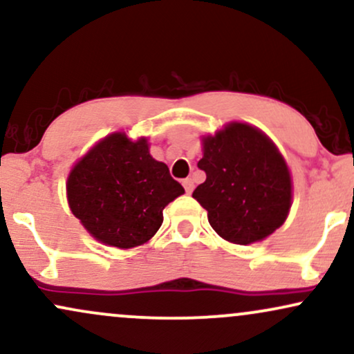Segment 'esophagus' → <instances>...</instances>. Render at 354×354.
<instances>
[{"label":"esophagus","instance_id":"obj_1","mask_svg":"<svg viewBox=\"0 0 354 354\" xmlns=\"http://www.w3.org/2000/svg\"><path fill=\"white\" fill-rule=\"evenodd\" d=\"M183 186H185L186 193H191V191H193V188H194L193 180H191V178H186V180H183Z\"/></svg>","mask_w":354,"mask_h":354}]
</instances>
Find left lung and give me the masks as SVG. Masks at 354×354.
Here are the masks:
<instances>
[{"label":"left lung","mask_w":354,"mask_h":354,"mask_svg":"<svg viewBox=\"0 0 354 354\" xmlns=\"http://www.w3.org/2000/svg\"><path fill=\"white\" fill-rule=\"evenodd\" d=\"M198 168L206 181L193 198L226 241H261L288 218L293 198L290 169L273 141L254 126L234 121L203 138Z\"/></svg>","instance_id":"left-lung-1"}]
</instances>
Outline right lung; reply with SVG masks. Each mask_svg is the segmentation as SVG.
<instances>
[{
	"label": "right lung",
	"mask_w": 354,
	"mask_h": 354,
	"mask_svg": "<svg viewBox=\"0 0 354 354\" xmlns=\"http://www.w3.org/2000/svg\"><path fill=\"white\" fill-rule=\"evenodd\" d=\"M66 193L71 213L93 238L128 250L154 236L165 206L185 188L149 154L146 138L113 133L73 166Z\"/></svg>",
	"instance_id": "right-lung-1"
}]
</instances>
